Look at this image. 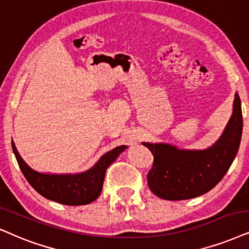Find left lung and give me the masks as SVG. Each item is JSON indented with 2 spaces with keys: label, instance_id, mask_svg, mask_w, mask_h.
<instances>
[{
  "label": "left lung",
  "instance_id": "1",
  "mask_svg": "<svg viewBox=\"0 0 249 249\" xmlns=\"http://www.w3.org/2000/svg\"><path fill=\"white\" fill-rule=\"evenodd\" d=\"M233 114L219 140L206 150H182L166 143L143 142L154 156L147 175L150 191L164 200L200 196L224 177L237 155L242 133L240 97L235 94Z\"/></svg>",
  "mask_w": 249,
  "mask_h": 249
}]
</instances>
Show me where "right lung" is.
I'll return each mask as SVG.
<instances>
[{"label":"right lung","mask_w":249,"mask_h":249,"mask_svg":"<svg viewBox=\"0 0 249 249\" xmlns=\"http://www.w3.org/2000/svg\"><path fill=\"white\" fill-rule=\"evenodd\" d=\"M12 150L18 165L31 186L46 199L67 206H80L93 202L102 191L108 166L117 159L126 146H119L105 154L92 169L77 175H47L31 169L17 152L14 141Z\"/></svg>","instance_id":"add662e5"}]
</instances>
